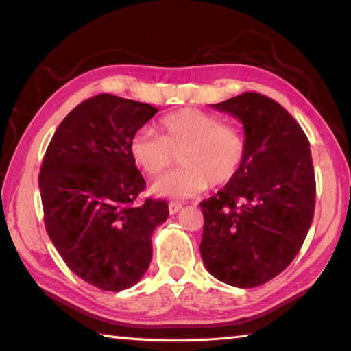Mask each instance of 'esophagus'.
I'll use <instances>...</instances> for the list:
<instances>
[{"label":"esophagus","instance_id":"esophagus-1","mask_svg":"<svg viewBox=\"0 0 351 351\" xmlns=\"http://www.w3.org/2000/svg\"><path fill=\"white\" fill-rule=\"evenodd\" d=\"M181 209H182L181 203H176V201H171V203H169V212L171 213V215H175V213H178Z\"/></svg>","mask_w":351,"mask_h":351}]
</instances>
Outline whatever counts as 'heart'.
<instances>
[{"instance_id":"1","label":"heart","mask_w":351,"mask_h":351,"mask_svg":"<svg viewBox=\"0 0 351 351\" xmlns=\"http://www.w3.org/2000/svg\"><path fill=\"white\" fill-rule=\"evenodd\" d=\"M159 136L139 132L130 142V156L147 176L158 178L180 159L182 167L153 184V193L189 198L235 180L247 153L246 136L212 112L182 108L161 117Z\"/></svg>"}]
</instances>
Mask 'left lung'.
I'll list each match as a JSON object with an SVG mask.
<instances>
[{"label":"left lung","instance_id":"left-lung-1","mask_svg":"<svg viewBox=\"0 0 351 351\" xmlns=\"http://www.w3.org/2000/svg\"><path fill=\"white\" fill-rule=\"evenodd\" d=\"M212 106L243 123L247 153L235 180L199 203V252L218 280L260 287L288 268L310 230L316 204L310 142L268 96L243 93Z\"/></svg>","mask_w":351,"mask_h":351}]
</instances>
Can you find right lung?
I'll use <instances>...</instances> for the list:
<instances>
[{"label":"right lung","mask_w":351,"mask_h":351,"mask_svg":"<svg viewBox=\"0 0 351 351\" xmlns=\"http://www.w3.org/2000/svg\"><path fill=\"white\" fill-rule=\"evenodd\" d=\"M159 110L99 94L63 119L47 145L38 186L46 232L68 268L104 291L132 288L152 261L164 199L134 201L145 181L130 142Z\"/></svg>","instance_id":"right-lung-1"}]
</instances>
